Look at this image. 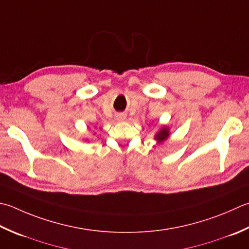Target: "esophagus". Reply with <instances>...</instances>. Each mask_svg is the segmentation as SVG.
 I'll use <instances>...</instances> for the list:
<instances>
[{"instance_id": "esophagus-1", "label": "esophagus", "mask_w": 249, "mask_h": 249, "mask_svg": "<svg viewBox=\"0 0 249 249\" xmlns=\"http://www.w3.org/2000/svg\"><path fill=\"white\" fill-rule=\"evenodd\" d=\"M119 119H120V120H124L125 116H124V115H119Z\"/></svg>"}]
</instances>
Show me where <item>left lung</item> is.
<instances>
[{
	"instance_id": "8db88e82",
	"label": "left lung",
	"mask_w": 249,
	"mask_h": 249,
	"mask_svg": "<svg viewBox=\"0 0 249 249\" xmlns=\"http://www.w3.org/2000/svg\"><path fill=\"white\" fill-rule=\"evenodd\" d=\"M169 136H170V129L168 126L162 125L160 126V129L157 131V134L154 135V139L157 140L158 143H162L169 138Z\"/></svg>"
}]
</instances>
